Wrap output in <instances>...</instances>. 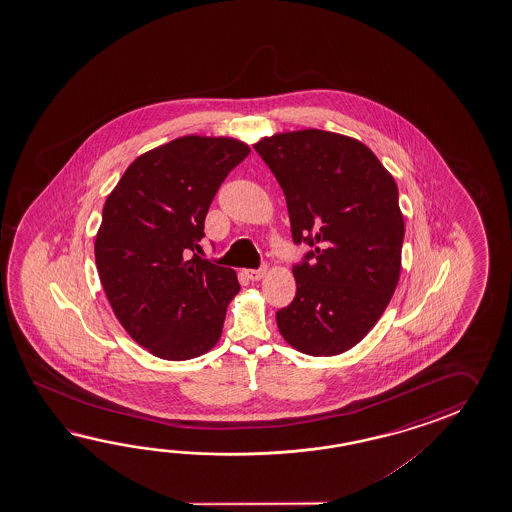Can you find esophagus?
Returning <instances> with one entry per match:
<instances>
[{
    "mask_svg": "<svg viewBox=\"0 0 512 512\" xmlns=\"http://www.w3.org/2000/svg\"><path fill=\"white\" fill-rule=\"evenodd\" d=\"M245 274H247V278L252 280V282H258V280H261V278L267 274V267H261V269H249Z\"/></svg>",
    "mask_w": 512,
    "mask_h": 512,
    "instance_id": "esophagus-1",
    "label": "esophagus"
}]
</instances>
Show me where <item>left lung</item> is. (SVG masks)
<instances>
[{
	"mask_svg": "<svg viewBox=\"0 0 512 512\" xmlns=\"http://www.w3.org/2000/svg\"><path fill=\"white\" fill-rule=\"evenodd\" d=\"M254 150L282 186L294 243L313 249L293 267L296 296L276 313L278 329L305 355H340L370 333L399 283L395 179L366 144L331 131L276 133Z\"/></svg>",
	"mask_w": 512,
	"mask_h": 512,
	"instance_id": "1",
	"label": "left lung"
}]
</instances>
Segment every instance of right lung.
<instances>
[{"label": "right lung", "instance_id": "right-lung-1", "mask_svg": "<svg viewBox=\"0 0 512 512\" xmlns=\"http://www.w3.org/2000/svg\"><path fill=\"white\" fill-rule=\"evenodd\" d=\"M249 153L232 137H179L139 155L104 203L98 278L128 335L159 359H196L218 344L240 283L196 252L212 199Z\"/></svg>", "mask_w": 512, "mask_h": 512}]
</instances>
